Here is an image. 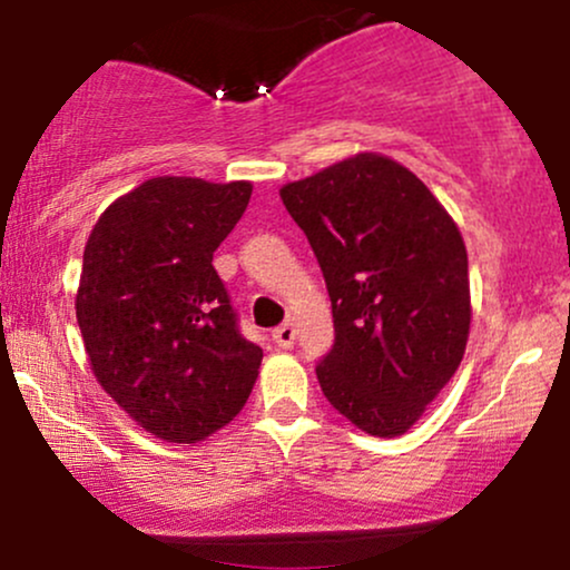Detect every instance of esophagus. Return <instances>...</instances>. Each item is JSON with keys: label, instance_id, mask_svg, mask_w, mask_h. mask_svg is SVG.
<instances>
[{"label": "esophagus", "instance_id": "34e87169", "mask_svg": "<svg viewBox=\"0 0 570 570\" xmlns=\"http://www.w3.org/2000/svg\"><path fill=\"white\" fill-rule=\"evenodd\" d=\"M294 337H297V330H294V324H281L278 330H273V343H276L278 348H292Z\"/></svg>", "mask_w": 570, "mask_h": 570}]
</instances>
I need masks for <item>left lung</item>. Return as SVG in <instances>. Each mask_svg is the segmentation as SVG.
Instances as JSON below:
<instances>
[{"mask_svg": "<svg viewBox=\"0 0 570 570\" xmlns=\"http://www.w3.org/2000/svg\"><path fill=\"white\" fill-rule=\"evenodd\" d=\"M322 265L335 345L324 396L364 434L402 436L450 383L472 326L461 230L410 168L356 153L278 189Z\"/></svg>", "mask_w": 570, "mask_h": 570, "instance_id": "8db88e82", "label": "left lung"}]
</instances>
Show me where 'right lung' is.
<instances>
[{"label": "right lung", "instance_id": "add662e5", "mask_svg": "<svg viewBox=\"0 0 570 570\" xmlns=\"http://www.w3.org/2000/svg\"><path fill=\"white\" fill-rule=\"evenodd\" d=\"M252 181L155 176L88 235L77 324L98 385L163 442L195 444L244 410L263 348L240 337L212 259Z\"/></svg>", "mask_w": 570, "mask_h": 570}]
</instances>
